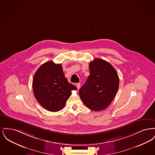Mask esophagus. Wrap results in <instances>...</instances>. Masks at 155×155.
Segmentation results:
<instances>
[{
    "instance_id": "obj_1",
    "label": "esophagus",
    "mask_w": 155,
    "mask_h": 155,
    "mask_svg": "<svg viewBox=\"0 0 155 155\" xmlns=\"http://www.w3.org/2000/svg\"><path fill=\"white\" fill-rule=\"evenodd\" d=\"M76 86H77V88L78 89L80 88V87H81V84L80 83H77L76 84Z\"/></svg>"
}]
</instances>
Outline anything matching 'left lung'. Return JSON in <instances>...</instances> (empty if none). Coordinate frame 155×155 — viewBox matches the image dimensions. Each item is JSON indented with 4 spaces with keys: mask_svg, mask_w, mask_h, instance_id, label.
Returning <instances> with one entry per match:
<instances>
[{
    "mask_svg": "<svg viewBox=\"0 0 155 155\" xmlns=\"http://www.w3.org/2000/svg\"><path fill=\"white\" fill-rule=\"evenodd\" d=\"M90 74L79 91L82 102L92 110L106 109L116 96L119 78L115 68L109 62L95 59L89 63Z\"/></svg>",
    "mask_w": 155,
    "mask_h": 155,
    "instance_id": "1",
    "label": "left lung"
}]
</instances>
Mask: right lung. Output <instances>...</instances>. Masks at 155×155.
I'll list each match as a JSON object with an SVG mask.
<instances>
[{
	"label": "right lung",
	"mask_w": 155,
	"mask_h": 155,
	"mask_svg": "<svg viewBox=\"0 0 155 155\" xmlns=\"http://www.w3.org/2000/svg\"><path fill=\"white\" fill-rule=\"evenodd\" d=\"M32 88L37 101L50 111H58L65 106L77 87L70 84L65 77L61 64L53 61L45 63L34 74Z\"/></svg>",
	"instance_id": "add662e5"
}]
</instances>
